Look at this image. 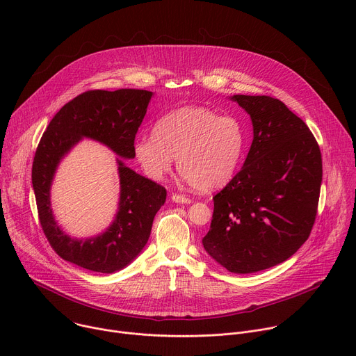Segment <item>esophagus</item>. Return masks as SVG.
I'll return each instance as SVG.
<instances>
[{"mask_svg":"<svg viewBox=\"0 0 356 356\" xmlns=\"http://www.w3.org/2000/svg\"><path fill=\"white\" fill-rule=\"evenodd\" d=\"M172 201L173 202H177V204H190L191 200L186 195H181V194H172Z\"/></svg>","mask_w":356,"mask_h":356,"instance_id":"1","label":"esophagus"}]
</instances>
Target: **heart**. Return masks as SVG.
Wrapping results in <instances>:
<instances>
[{"label": "heart", "mask_w": 356, "mask_h": 356, "mask_svg": "<svg viewBox=\"0 0 356 356\" xmlns=\"http://www.w3.org/2000/svg\"><path fill=\"white\" fill-rule=\"evenodd\" d=\"M246 129L229 115L202 106H184L161 117L154 135H140L132 150L143 173L162 180L177 170L200 193L228 184L241 168L246 150Z\"/></svg>", "instance_id": "heart-1"}]
</instances>
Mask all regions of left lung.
Returning a JSON list of instances; mask_svg holds the SVG:
<instances>
[{"label":"left lung","instance_id":"8db88e82","mask_svg":"<svg viewBox=\"0 0 356 356\" xmlns=\"http://www.w3.org/2000/svg\"><path fill=\"white\" fill-rule=\"evenodd\" d=\"M229 99L250 117L253 140L242 169L213 197L202 246L218 265L245 275L287 261L307 241L323 162L309 127L280 99L242 94Z\"/></svg>","mask_w":356,"mask_h":356}]
</instances>
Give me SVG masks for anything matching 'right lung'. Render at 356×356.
Segmentation results:
<instances>
[{
  "instance_id": "obj_1",
  "label": "right lung",
  "mask_w": 356,
  "mask_h": 356,
  "mask_svg": "<svg viewBox=\"0 0 356 356\" xmlns=\"http://www.w3.org/2000/svg\"><path fill=\"white\" fill-rule=\"evenodd\" d=\"M152 95V91L134 88L83 92L60 108L38 145L32 186L42 229L60 258L83 269L114 273L134 262L166 201V188L138 175L123 161L135 158V135ZM81 138L104 144L119 156L120 198L116 217L103 233L73 238L54 218L49 190L60 162Z\"/></svg>"
}]
</instances>
